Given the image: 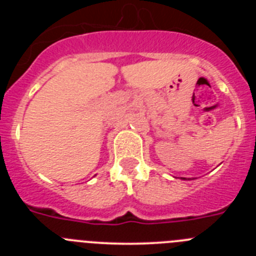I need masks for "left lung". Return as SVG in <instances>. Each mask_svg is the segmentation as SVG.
<instances>
[{
    "instance_id": "8db88e82",
    "label": "left lung",
    "mask_w": 256,
    "mask_h": 256,
    "mask_svg": "<svg viewBox=\"0 0 256 256\" xmlns=\"http://www.w3.org/2000/svg\"><path fill=\"white\" fill-rule=\"evenodd\" d=\"M183 180H187V178H183Z\"/></svg>"
}]
</instances>
